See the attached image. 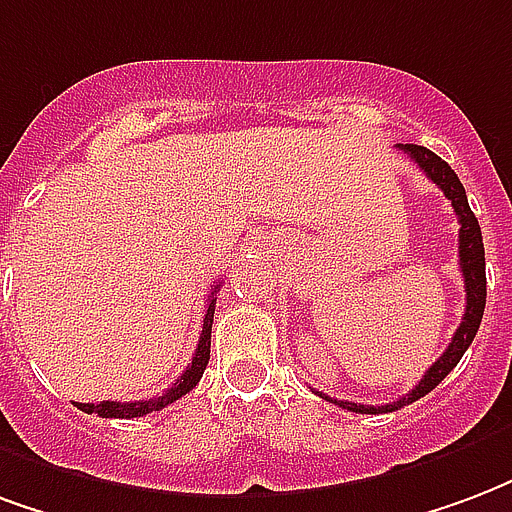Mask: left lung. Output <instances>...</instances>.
Returning a JSON list of instances; mask_svg holds the SVG:
<instances>
[{
  "label": "left lung",
  "instance_id": "8db88e82",
  "mask_svg": "<svg viewBox=\"0 0 512 512\" xmlns=\"http://www.w3.org/2000/svg\"><path fill=\"white\" fill-rule=\"evenodd\" d=\"M399 151H404L415 165H418L426 176H429L434 184H437L445 198L450 200V206L456 211L458 217V266H461V276H464V293H467V309H464V317H461V325L453 333L448 350L439 355L437 361L431 363V369L423 374V380L412 388L407 396L385 404V407H374V404H355V401H339L331 399L320 393L323 399H328L331 404H339L344 410L350 412H366V415H377V412H393L404 407V404H412L420 396H426L437 388L439 382L445 380L453 366L461 361V355L467 352V347L475 339V333L480 328V320H483V309H486V252H483V236H480L478 217L472 214V208L467 203V192H464V184L458 181V176L450 170V165L442 157H437L434 151H429L426 146H415V143H399L396 146Z\"/></svg>",
  "mask_w": 512,
  "mask_h": 512
}]
</instances>
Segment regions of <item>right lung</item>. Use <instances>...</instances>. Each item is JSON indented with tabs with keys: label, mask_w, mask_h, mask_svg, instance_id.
<instances>
[{
	"label": "right lung",
	"mask_w": 512,
	"mask_h": 512,
	"mask_svg": "<svg viewBox=\"0 0 512 512\" xmlns=\"http://www.w3.org/2000/svg\"><path fill=\"white\" fill-rule=\"evenodd\" d=\"M217 287L219 285H214V290L208 295L206 314H203V331H200V342L198 350H195V358H192V363L187 366V372L173 382V388H168L162 396H154V399L146 401H100V404H75V407L83 412H89V415L97 412L100 418H143V415L162 410V407H168V404H173V401L181 399V396H187V393L198 385L208 366V355H211V323H214V304H217L214 293H217Z\"/></svg>",
	"instance_id": "1"
}]
</instances>
